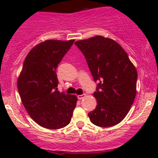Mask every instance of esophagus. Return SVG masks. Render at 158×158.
Listing matches in <instances>:
<instances>
[{"label":"esophagus","instance_id":"1","mask_svg":"<svg viewBox=\"0 0 158 158\" xmlns=\"http://www.w3.org/2000/svg\"><path fill=\"white\" fill-rule=\"evenodd\" d=\"M85 96H86V94L79 95V96H77V98L79 99V100H82V99H83L84 97H85Z\"/></svg>","mask_w":158,"mask_h":158}]
</instances>
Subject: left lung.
Wrapping results in <instances>:
<instances>
[{
	"instance_id": "8db88e82",
	"label": "left lung",
	"mask_w": 158,
	"mask_h": 158,
	"mask_svg": "<svg viewBox=\"0 0 158 158\" xmlns=\"http://www.w3.org/2000/svg\"><path fill=\"white\" fill-rule=\"evenodd\" d=\"M85 57L95 81L97 105L89 112L90 121L102 127L119 123L136 96L138 73L126 51L115 40L97 35L75 43Z\"/></svg>"
}]
</instances>
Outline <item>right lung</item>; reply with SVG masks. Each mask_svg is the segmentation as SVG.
Segmentation results:
<instances>
[{"label":"right lung","mask_w":158,"mask_h":158,"mask_svg":"<svg viewBox=\"0 0 158 158\" xmlns=\"http://www.w3.org/2000/svg\"><path fill=\"white\" fill-rule=\"evenodd\" d=\"M74 40H49L27 54L17 80L19 96L31 118L47 129H60L70 123L77 105L75 95L58 91L56 69Z\"/></svg>","instance_id":"add662e5"}]
</instances>
